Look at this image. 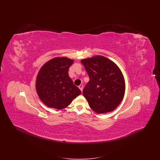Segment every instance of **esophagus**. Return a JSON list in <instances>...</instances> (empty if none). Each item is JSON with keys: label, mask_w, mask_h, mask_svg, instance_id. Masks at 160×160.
<instances>
[{"label": "esophagus", "mask_w": 160, "mask_h": 160, "mask_svg": "<svg viewBox=\"0 0 160 160\" xmlns=\"http://www.w3.org/2000/svg\"><path fill=\"white\" fill-rule=\"evenodd\" d=\"M78 88H79V89H80L81 91H83V84H80V85L78 86Z\"/></svg>", "instance_id": "1"}]
</instances>
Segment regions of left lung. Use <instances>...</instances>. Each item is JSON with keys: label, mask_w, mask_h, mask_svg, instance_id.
Listing matches in <instances>:
<instances>
[{"label": "left lung", "mask_w": 160, "mask_h": 160, "mask_svg": "<svg viewBox=\"0 0 160 160\" xmlns=\"http://www.w3.org/2000/svg\"><path fill=\"white\" fill-rule=\"evenodd\" d=\"M81 63L90 79L83 91L89 107L99 114L114 110L121 102L125 91L121 69L102 56L82 59Z\"/></svg>", "instance_id": "obj_1"}]
</instances>
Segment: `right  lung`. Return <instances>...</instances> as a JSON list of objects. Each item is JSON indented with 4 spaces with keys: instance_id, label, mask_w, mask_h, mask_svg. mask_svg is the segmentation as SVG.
Returning a JSON list of instances; mask_svg holds the SVG:
<instances>
[{
    "instance_id": "obj_1",
    "label": "right lung",
    "mask_w": 160,
    "mask_h": 160,
    "mask_svg": "<svg viewBox=\"0 0 160 160\" xmlns=\"http://www.w3.org/2000/svg\"><path fill=\"white\" fill-rule=\"evenodd\" d=\"M74 61L57 57L47 62L40 69L36 80L38 97L47 106L58 110L66 108L81 91L68 75Z\"/></svg>"
}]
</instances>
